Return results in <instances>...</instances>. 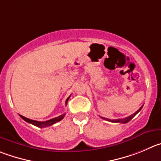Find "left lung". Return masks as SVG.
<instances>
[{"label": "left lung", "mask_w": 161, "mask_h": 161, "mask_svg": "<svg viewBox=\"0 0 161 161\" xmlns=\"http://www.w3.org/2000/svg\"><path fill=\"white\" fill-rule=\"evenodd\" d=\"M142 107H143V106H142V107L140 108V109H138V110L136 111V112H135L134 114H132L131 116L127 117V118H124V119H114V120H111V119H107V118H103V119H104V120H106V121H111V122H116V123H117V122H119V123H127V122H129V121H130V120L132 119V118H134L135 115H136V114H138V113H139V111L142 109Z\"/></svg>", "instance_id": "left-lung-1"}]
</instances>
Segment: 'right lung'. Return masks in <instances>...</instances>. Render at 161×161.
Instances as JSON below:
<instances>
[{"label":"right lung","instance_id":"obj_1","mask_svg":"<svg viewBox=\"0 0 161 161\" xmlns=\"http://www.w3.org/2000/svg\"><path fill=\"white\" fill-rule=\"evenodd\" d=\"M70 96H69V97H67V100H66V105L67 104V101H68V99L70 98ZM19 116H20V118H21L22 119L25 120V121H27V122L30 123V124L34 125L37 126V127H40V128H45V127H47V126H51V125H52L55 124V123H56V122H58V121H61V120H62L63 118H64V116H65V114H62V115H60V116L57 117V118H52V119L48 120V121H34V120H31V119H29V118H25V117L22 116V115H19Z\"/></svg>","mask_w":161,"mask_h":161}]
</instances>
